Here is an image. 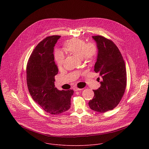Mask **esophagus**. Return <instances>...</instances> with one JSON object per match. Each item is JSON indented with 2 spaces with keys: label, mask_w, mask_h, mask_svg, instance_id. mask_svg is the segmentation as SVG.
I'll use <instances>...</instances> for the list:
<instances>
[{
  "label": "esophagus",
  "mask_w": 149,
  "mask_h": 149,
  "mask_svg": "<svg viewBox=\"0 0 149 149\" xmlns=\"http://www.w3.org/2000/svg\"><path fill=\"white\" fill-rule=\"evenodd\" d=\"M73 89H74V91H80V90H81L82 89L79 88H77V87H74V88H73Z\"/></svg>",
  "instance_id": "obj_1"
}]
</instances>
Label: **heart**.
<instances>
[{"mask_svg": "<svg viewBox=\"0 0 149 149\" xmlns=\"http://www.w3.org/2000/svg\"><path fill=\"white\" fill-rule=\"evenodd\" d=\"M64 49L81 58L86 63H91L95 58L97 53V47L95 43L86 42L84 40L73 38L64 43ZM54 58L56 64L61 68L64 64L65 55L59 50H56Z\"/></svg>", "mask_w": 149, "mask_h": 149, "instance_id": "1", "label": "heart"}]
</instances>
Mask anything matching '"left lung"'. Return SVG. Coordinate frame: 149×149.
Instances as JSON below:
<instances>
[{"label": "left lung", "mask_w": 149, "mask_h": 149, "mask_svg": "<svg viewBox=\"0 0 149 149\" xmlns=\"http://www.w3.org/2000/svg\"><path fill=\"white\" fill-rule=\"evenodd\" d=\"M92 38L98 49L94 70L99 73L103 80L97 89L93 90L94 97L88 105L93 111L105 112L117 106L125 93L127 84L126 65L120 52L111 40L102 36Z\"/></svg>", "instance_id": "obj_1"}]
</instances>
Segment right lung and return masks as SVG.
Returning <instances> with one entry per match:
<instances>
[{
	"label": "right lung",
	"mask_w": 149,
	"mask_h": 149,
	"mask_svg": "<svg viewBox=\"0 0 149 149\" xmlns=\"http://www.w3.org/2000/svg\"><path fill=\"white\" fill-rule=\"evenodd\" d=\"M60 36L46 37L33 51L27 64V84L33 99L43 109L53 115L68 111L73 91H59L54 85L58 69L54 62V47Z\"/></svg>",
	"instance_id": "add662e5"
}]
</instances>
